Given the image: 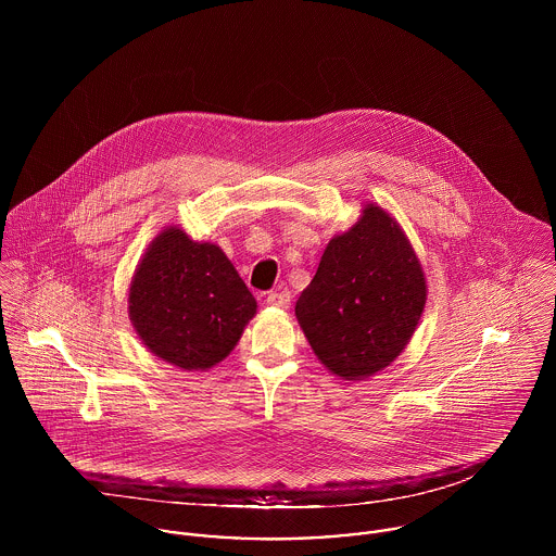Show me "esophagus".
<instances>
[{"label":"esophagus","instance_id":"obj_1","mask_svg":"<svg viewBox=\"0 0 556 556\" xmlns=\"http://www.w3.org/2000/svg\"><path fill=\"white\" fill-rule=\"evenodd\" d=\"M267 304H269V306H276V308H289V304H291V293H289L287 289H282V291H271V293L267 295Z\"/></svg>","mask_w":556,"mask_h":556}]
</instances>
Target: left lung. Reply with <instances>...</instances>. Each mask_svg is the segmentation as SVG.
<instances>
[{
	"instance_id": "obj_1",
	"label": "left lung",
	"mask_w": 556,
	"mask_h": 556,
	"mask_svg": "<svg viewBox=\"0 0 556 556\" xmlns=\"http://www.w3.org/2000/svg\"><path fill=\"white\" fill-rule=\"evenodd\" d=\"M426 304V278L396 220L368 203L362 218L327 243L313 282L295 304L320 364L359 381L390 366Z\"/></svg>"
}]
</instances>
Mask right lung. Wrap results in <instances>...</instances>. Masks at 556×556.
Masks as SVG:
<instances>
[{"instance_id":"right-lung-1","label":"right lung","mask_w":556,"mask_h":556,"mask_svg":"<svg viewBox=\"0 0 556 556\" xmlns=\"http://www.w3.org/2000/svg\"><path fill=\"white\" fill-rule=\"evenodd\" d=\"M256 300L210 241L168 227L143 254L130 282L128 315L143 344L184 370H207L238 344Z\"/></svg>"}]
</instances>
